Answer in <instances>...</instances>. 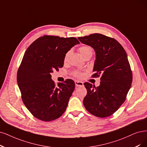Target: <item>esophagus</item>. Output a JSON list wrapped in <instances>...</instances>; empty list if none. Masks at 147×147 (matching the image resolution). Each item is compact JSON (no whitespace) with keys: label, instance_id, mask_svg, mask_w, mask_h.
Segmentation results:
<instances>
[{"label":"esophagus","instance_id":"esophagus-1","mask_svg":"<svg viewBox=\"0 0 147 147\" xmlns=\"http://www.w3.org/2000/svg\"><path fill=\"white\" fill-rule=\"evenodd\" d=\"M75 85L77 86H83L84 83L82 82H80V81H75Z\"/></svg>","mask_w":147,"mask_h":147}]
</instances>
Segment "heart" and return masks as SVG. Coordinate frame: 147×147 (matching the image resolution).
I'll return each instance as SVG.
<instances>
[{"label":"heart","instance_id":"heart-1","mask_svg":"<svg viewBox=\"0 0 147 147\" xmlns=\"http://www.w3.org/2000/svg\"><path fill=\"white\" fill-rule=\"evenodd\" d=\"M79 51L81 54V56H82V57H84L85 56H86L88 55V54H91V55H92V53H93V51H92V49L89 46H87V45H84V46H82L80 47L79 48ZM70 54V51H68L67 53V54H65V61H67V59H68L69 55ZM74 75L76 77H78V78H80L82 76V74H81L80 72H78V71H75L74 73Z\"/></svg>","mask_w":147,"mask_h":147}]
</instances>
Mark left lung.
<instances>
[{"label":"left lung","instance_id":"1","mask_svg":"<svg viewBox=\"0 0 147 147\" xmlns=\"http://www.w3.org/2000/svg\"><path fill=\"white\" fill-rule=\"evenodd\" d=\"M78 39L96 52L93 78H100L96 87L84 83L87 94L84 105L89 113L99 117L112 115L126 99L133 80L132 71L126 51L116 39L94 33Z\"/></svg>","mask_w":147,"mask_h":147}]
</instances>
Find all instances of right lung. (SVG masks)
I'll list each match as a JSON object with an SVG mask.
<instances>
[{
  "label": "right lung",
  "mask_w": 147,
  "mask_h": 147,
  "mask_svg": "<svg viewBox=\"0 0 147 147\" xmlns=\"http://www.w3.org/2000/svg\"><path fill=\"white\" fill-rule=\"evenodd\" d=\"M78 43L75 37L45 35L32 42L25 51L17 82L24 105L39 120L54 121L66 110L74 82L67 79L56 85L51 73L63 66L65 54Z\"/></svg>",
  "instance_id": "obj_1"
}]
</instances>
